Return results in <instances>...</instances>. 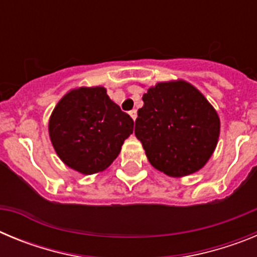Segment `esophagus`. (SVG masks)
Masks as SVG:
<instances>
[{
  "mask_svg": "<svg viewBox=\"0 0 257 257\" xmlns=\"http://www.w3.org/2000/svg\"><path fill=\"white\" fill-rule=\"evenodd\" d=\"M128 114H130V117L133 118L134 121H135V119H136V117H138V112H136L135 109H134V110H131V112L128 113Z\"/></svg>",
  "mask_w": 257,
  "mask_h": 257,
  "instance_id": "34e87169",
  "label": "esophagus"
}]
</instances>
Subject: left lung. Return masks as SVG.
Wrapping results in <instances>:
<instances>
[{"instance_id": "1", "label": "left lung", "mask_w": 257, "mask_h": 257, "mask_svg": "<svg viewBox=\"0 0 257 257\" xmlns=\"http://www.w3.org/2000/svg\"><path fill=\"white\" fill-rule=\"evenodd\" d=\"M135 136L154 169L171 178L199 170L215 152L220 118L205 95L192 83L158 82L143 95Z\"/></svg>"}]
</instances>
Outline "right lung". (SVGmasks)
<instances>
[{
  "label": "right lung",
  "instance_id": "obj_1",
  "mask_svg": "<svg viewBox=\"0 0 257 257\" xmlns=\"http://www.w3.org/2000/svg\"><path fill=\"white\" fill-rule=\"evenodd\" d=\"M133 131V118L110 100L103 86L72 88L49 119L50 140L58 157L83 175L108 169Z\"/></svg>",
  "mask_w": 257,
  "mask_h": 257
}]
</instances>
